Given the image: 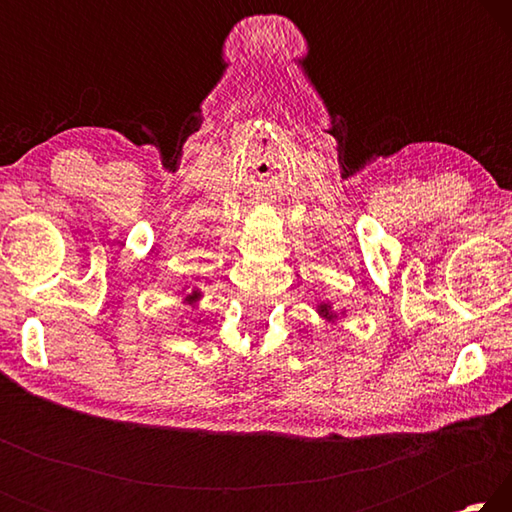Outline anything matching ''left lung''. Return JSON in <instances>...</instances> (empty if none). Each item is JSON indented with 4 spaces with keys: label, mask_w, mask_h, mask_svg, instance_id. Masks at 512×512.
Segmentation results:
<instances>
[{
    "label": "left lung",
    "mask_w": 512,
    "mask_h": 512,
    "mask_svg": "<svg viewBox=\"0 0 512 512\" xmlns=\"http://www.w3.org/2000/svg\"><path fill=\"white\" fill-rule=\"evenodd\" d=\"M316 314L323 318L327 325H334L339 318H345V309L343 311H334L332 302L323 300V302H318V305H316Z\"/></svg>",
    "instance_id": "8db88e82"
}]
</instances>
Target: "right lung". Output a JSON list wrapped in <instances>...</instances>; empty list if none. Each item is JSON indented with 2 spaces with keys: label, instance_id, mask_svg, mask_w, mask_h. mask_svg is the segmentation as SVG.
Masks as SVG:
<instances>
[{
  "label": "right lung",
  "instance_id": "add662e5",
  "mask_svg": "<svg viewBox=\"0 0 512 512\" xmlns=\"http://www.w3.org/2000/svg\"><path fill=\"white\" fill-rule=\"evenodd\" d=\"M201 298H203V291L198 289V287H194L192 291H187V287L183 289V302H185V305L196 307L198 302H201Z\"/></svg>",
  "mask_w": 512,
  "mask_h": 512
}]
</instances>
